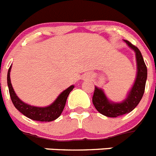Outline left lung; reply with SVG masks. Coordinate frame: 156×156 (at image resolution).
<instances>
[{"mask_svg":"<svg viewBox=\"0 0 156 156\" xmlns=\"http://www.w3.org/2000/svg\"><path fill=\"white\" fill-rule=\"evenodd\" d=\"M128 46L136 52V62H137V76L129 93L127 98L121 103H112L107 99L104 92L94 86V91L92 97V102L94 107L100 114L110 118H117L124 114L131 112L136 106L139 104L144 93L145 83L147 80V66L144 62L142 54L136 46L130 42L125 40Z\"/></svg>","mask_w":156,"mask_h":156,"instance_id":"obj_1","label":"left lung"}]
</instances>
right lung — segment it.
Returning a JSON list of instances; mask_svg holds the SVG:
<instances>
[{
    "label": "right lung",
    "instance_id": "obj_1",
    "mask_svg": "<svg viewBox=\"0 0 156 156\" xmlns=\"http://www.w3.org/2000/svg\"><path fill=\"white\" fill-rule=\"evenodd\" d=\"M10 70H11V66L9 69L7 76L9 94H10V97H11L13 105L20 112L22 113L23 115H25L28 118H30L34 121H39V122H52V121L57 119L62 114V111L65 108V103H66V100H67L69 93L71 92V91L74 87L73 85L65 90L54 101V103H52L50 106H47V107H35V106H30V105L23 102L16 96V94L12 88V86L11 80H10Z\"/></svg>",
    "mask_w": 156,
    "mask_h": 156
}]
</instances>
